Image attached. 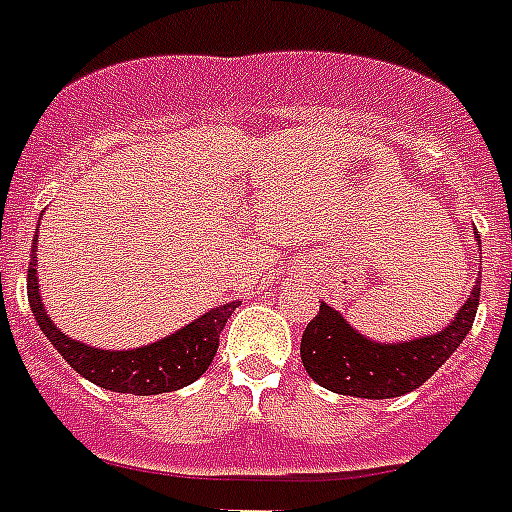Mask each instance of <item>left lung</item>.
<instances>
[{"label":"left lung","mask_w":512,"mask_h":512,"mask_svg":"<svg viewBox=\"0 0 512 512\" xmlns=\"http://www.w3.org/2000/svg\"><path fill=\"white\" fill-rule=\"evenodd\" d=\"M481 282L444 330L404 343H378L354 330L333 306L320 312L301 335V362L322 388L359 399H391L420 388L465 341L476 320Z\"/></svg>","instance_id":"8db88e82"}]
</instances>
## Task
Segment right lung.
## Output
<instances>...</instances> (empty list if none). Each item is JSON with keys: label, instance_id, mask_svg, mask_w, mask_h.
Returning <instances> with one entry per match:
<instances>
[{"label": "right lung", "instance_id": "right-lung-1", "mask_svg": "<svg viewBox=\"0 0 512 512\" xmlns=\"http://www.w3.org/2000/svg\"><path fill=\"white\" fill-rule=\"evenodd\" d=\"M26 288L36 325L42 327V333L60 351V357L79 372L81 378L92 380L94 386L134 396L169 394V391L195 383L211 365V359L219 349V333L224 330L232 312L240 306V301L216 306L182 330L166 335L150 346L129 351H105L87 346L76 338H68L57 330L55 322L49 320L42 296H39V280H36V240L31 245V259H28Z\"/></svg>", "mask_w": 512, "mask_h": 512}]
</instances>
